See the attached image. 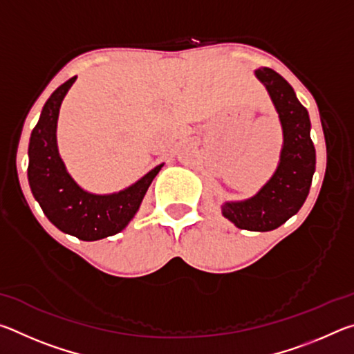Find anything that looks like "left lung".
<instances>
[{
  "label": "left lung",
  "mask_w": 354,
  "mask_h": 354,
  "mask_svg": "<svg viewBox=\"0 0 354 354\" xmlns=\"http://www.w3.org/2000/svg\"><path fill=\"white\" fill-rule=\"evenodd\" d=\"M254 75L266 86L283 127L279 164L254 196L223 203L221 214L241 230L263 232L286 223L306 201L315 171V148L309 113L290 84L268 67L257 68Z\"/></svg>",
  "instance_id": "1"
}]
</instances>
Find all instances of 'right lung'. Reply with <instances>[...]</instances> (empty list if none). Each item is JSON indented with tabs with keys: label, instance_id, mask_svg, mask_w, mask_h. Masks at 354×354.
Here are the masks:
<instances>
[{
	"label": "right lung",
	"instance_id": "add662e5",
	"mask_svg": "<svg viewBox=\"0 0 354 354\" xmlns=\"http://www.w3.org/2000/svg\"><path fill=\"white\" fill-rule=\"evenodd\" d=\"M75 81L76 76L59 86L41 109L29 139L28 181L41 211L57 230L92 242L117 234L128 226L164 164L115 194L97 195L81 189L65 169L56 139L59 109Z\"/></svg>",
	"mask_w": 354,
	"mask_h": 354
}]
</instances>
